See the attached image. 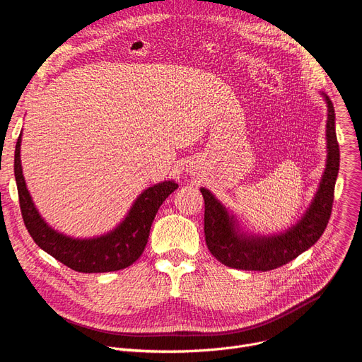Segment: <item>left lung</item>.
Here are the masks:
<instances>
[{"instance_id": "left-lung-1", "label": "left lung", "mask_w": 362, "mask_h": 362, "mask_svg": "<svg viewBox=\"0 0 362 362\" xmlns=\"http://www.w3.org/2000/svg\"><path fill=\"white\" fill-rule=\"evenodd\" d=\"M320 95L327 105L326 168L305 213L293 226L270 235L250 232L245 229L233 210L217 199L206 187H201L205 202V242L210 252L227 267L254 272L277 269L310 250L327 227L340 154L333 104L325 92H320Z\"/></svg>"}]
</instances>
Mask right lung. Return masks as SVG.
Segmentation results:
<instances>
[{
	"label": "right lung",
	"instance_id": "1",
	"mask_svg": "<svg viewBox=\"0 0 362 362\" xmlns=\"http://www.w3.org/2000/svg\"><path fill=\"white\" fill-rule=\"evenodd\" d=\"M22 135L23 132H21L14 151V177L23 221L36 245L79 273L117 272L135 262L145 250L151 224L158 208L179 185L175 180H164L146 187L133 201L122 221L111 230L90 238H74L54 229L36 208L23 176Z\"/></svg>",
	"mask_w": 362,
	"mask_h": 362
}]
</instances>
